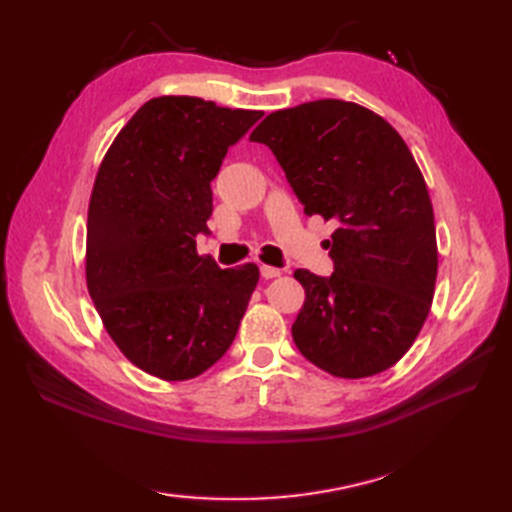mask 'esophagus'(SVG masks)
<instances>
[{
  "instance_id": "1",
  "label": "esophagus",
  "mask_w": 512,
  "mask_h": 512,
  "mask_svg": "<svg viewBox=\"0 0 512 512\" xmlns=\"http://www.w3.org/2000/svg\"><path fill=\"white\" fill-rule=\"evenodd\" d=\"M259 273H262V277L264 279H275V277H279L281 275V270L279 268H275V266H259Z\"/></svg>"
}]
</instances>
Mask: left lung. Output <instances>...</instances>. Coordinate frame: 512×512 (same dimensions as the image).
Here are the masks:
<instances>
[{"instance_id":"obj_1","label":"left lung","mask_w":512,"mask_h":512,"mask_svg":"<svg viewBox=\"0 0 512 512\" xmlns=\"http://www.w3.org/2000/svg\"><path fill=\"white\" fill-rule=\"evenodd\" d=\"M250 140L273 151L303 213L336 224L334 273L295 270L306 290L292 323L299 352L339 378L385 372L416 341L438 275L433 206L405 140L336 99L273 112Z\"/></svg>"}]
</instances>
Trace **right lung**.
I'll return each instance as SVG.
<instances>
[{
    "instance_id": "right-lung-1",
    "label": "right lung",
    "mask_w": 512,
    "mask_h": 512,
    "mask_svg": "<svg viewBox=\"0 0 512 512\" xmlns=\"http://www.w3.org/2000/svg\"><path fill=\"white\" fill-rule=\"evenodd\" d=\"M264 112L158 96L129 118L96 173L88 211V290L129 361L189 380L231 347L259 268L200 257L211 182L228 147Z\"/></svg>"
}]
</instances>
